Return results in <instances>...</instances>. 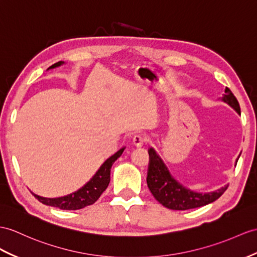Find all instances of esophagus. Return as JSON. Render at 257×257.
<instances>
[{"label": "esophagus", "mask_w": 257, "mask_h": 257, "mask_svg": "<svg viewBox=\"0 0 257 257\" xmlns=\"http://www.w3.org/2000/svg\"><path fill=\"white\" fill-rule=\"evenodd\" d=\"M133 142H134V145L135 146H137V147H139V146H141V140H139V139H134L133 140Z\"/></svg>", "instance_id": "esophagus-1"}]
</instances>
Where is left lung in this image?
<instances>
[{"label": "left lung", "instance_id": "left-lung-1", "mask_svg": "<svg viewBox=\"0 0 257 257\" xmlns=\"http://www.w3.org/2000/svg\"><path fill=\"white\" fill-rule=\"evenodd\" d=\"M118 157H120L118 152L112 155L110 158L103 162L95 176L88 182L83 187H80L78 191L70 194V195L59 198H46L36 195L34 193L31 194L42 204L53 206V207H59L61 209L76 210L84 208L88 205H92L97 202V199L101 195L102 192L108 187L110 182V169Z\"/></svg>", "mask_w": 257, "mask_h": 257}]
</instances>
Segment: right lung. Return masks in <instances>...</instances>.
Returning <instances> with one entry per match:
<instances>
[{"instance_id":"add662e5","label":"right lung","mask_w":257,"mask_h":257,"mask_svg":"<svg viewBox=\"0 0 257 257\" xmlns=\"http://www.w3.org/2000/svg\"><path fill=\"white\" fill-rule=\"evenodd\" d=\"M222 100L231 105L237 113H240V105L236 98L230 90H224ZM149 154V171L147 176V184L150 192L157 201L169 209L185 210L210 204L220 197L228 186L220 190L201 194L185 189L183 185L174 180L164 162L156 154L154 148L148 149Z\"/></svg>"}]
</instances>
